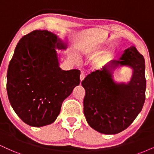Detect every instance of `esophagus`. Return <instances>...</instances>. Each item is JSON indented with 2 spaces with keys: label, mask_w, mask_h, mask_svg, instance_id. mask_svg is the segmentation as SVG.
<instances>
[{
  "label": "esophagus",
  "mask_w": 154,
  "mask_h": 154,
  "mask_svg": "<svg viewBox=\"0 0 154 154\" xmlns=\"http://www.w3.org/2000/svg\"><path fill=\"white\" fill-rule=\"evenodd\" d=\"M85 79V74L83 73H81V75H80V81H81V82L82 81H83V79Z\"/></svg>",
  "instance_id": "esophagus-1"
}]
</instances>
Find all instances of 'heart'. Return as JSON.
<instances>
[{
	"instance_id": "b5f03b06",
	"label": "heart",
	"mask_w": 154,
	"mask_h": 154,
	"mask_svg": "<svg viewBox=\"0 0 154 154\" xmlns=\"http://www.w3.org/2000/svg\"><path fill=\"white\" fill-rule=\"evenodd\" d=\"M102 53L101 49L99 46L94 45H88L84 47L81 51V54L83 56L89 57V58H94L92 62V67L94 69L98 70L102 68L104 65L108 62L109 58V55L105 54L98 56Z\"/></svg>"
}]
</instances>
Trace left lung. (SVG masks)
Returning a JSON list of instances; mask_svg holds the SVG:
<instances>
[{
  "instance_id": "left-lung-1",
  "label": "left lung",
  "mask_w": 154,
  "mask_h": 154,
  "mask_svg": "<svg viewBox=\"0 0 154 154\" xmlns=\"http://www.w3.org/2000/svg\"><path fill=\"white\" fill-rule=\"evenodd\" d=\"M123 66L132 69L127 83L113 78ZM81 85L86 91L83 113L89 126L101 134H119L131 124L143 106L146 88L143 56L131 46L119 60H112L101 70L88 74Z\"/></svg>"
}]
</instances>
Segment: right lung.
Masks as SVG:
<instances>
[{
  "label": "right lung",
  "mask_w": 154,
  "mask_h": 154,
  "mask_svg": "<svg viewBox=\"0 0 154 154\" xmlns=\"http://www.w3.org/2000/svg\"><path fill=\"white\" fill-rule=\"evenodd\" d=\"M67 44L47 30H35L21 38L7 72V92L21 120L33 127L54 123L63 101L80 83V71L59 67L56 49Z\"/></svg>",
  "instance_id": "add662e5"
}]
</instances>
